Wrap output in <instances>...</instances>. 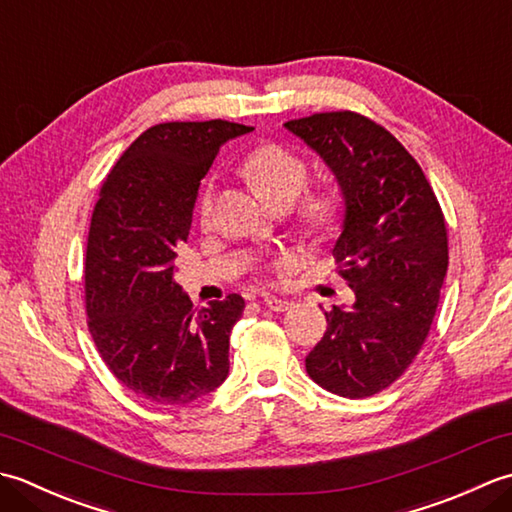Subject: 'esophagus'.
I'll list each match as a JSON object with an SVG mask.
<instances>
[{"instance_id": "esophagus-1", "label": "esophagus", "mask_w": 512, "mask_h": 512, "mask_svg": "<svg viewBox=\"0 0 512 512\" xmlns=\"http://www.w3.org/2000/svg\"><path fill=\"white\" fill-rule=\"evenodd\" d=\"M264 306L270 308L273 312H286L292 303L288 299H279V297H266L264 299Z\"/></svg>"}]
</instances>
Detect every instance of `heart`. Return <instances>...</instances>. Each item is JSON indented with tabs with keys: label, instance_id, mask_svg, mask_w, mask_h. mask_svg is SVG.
Here are the masks:
<instances>
[{
	"label": "heart",
	"instance_id": "1",
	"mask_svg": "<svg viewBox=\"0 0 512 512\" xmlns=\"http://www.w3.org/2000/svg\"><path fill=\"white\" fill-rule=\"evenodd\" d=\"M244 178L275 206L290 204L308 184V162L299 151L279 143L255 147L242 162ZM215 206L213 182L206 180L198 195V217L202 226H211ZM343 209L341 195L332 189H317L303 195L297 220L308 233H325L339 220ZM281 264V262H277Z\"/></svg>",
	"mask_w": 512,
	"mask_h": 512
}]
</instances>
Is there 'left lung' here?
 <instances>
[{
    "mask_svg": "<svg viewBox=\"0 0 512 512\" xmlns=\"http://www.w3.org/2000/svg\"><path fill=\"white\" fill-rule=\"evenodd\" d=\"M286 127L339 180L345 222L332 255L356 295L352 308L325 312L328 330L306 372L336 396H374L427 341L449 266L447 222L418 162L372 118L319 112Z\"/></svg>",
    "mask_w": 512,
    "mask_h": 512,
    "instance_id": "obj_1",
    "label": "left lung"
}]
</instances>
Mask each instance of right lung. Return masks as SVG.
I'll return each instance as SVG.
<instances>
[{
	"mask_svg": "<svg viewBox=\"0 0 512 512\" xmlns=\"http://www.w3.org/2000/svg\"><path fill=\"white\" fill-rule=\"evenodd\" d=\"M248 132L222 118L154 125L101 184L83 268L88 330L110 372L156 405H189L228 376L244 299L198 310L173 273L200 180L226 140Z\"/></svg>",
	"mask_w": 512,
	"mask_h": 512,
	"instance_id": "add662e5",
	"label": "right lung"
}]
</instances>
